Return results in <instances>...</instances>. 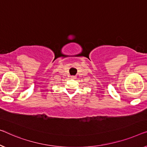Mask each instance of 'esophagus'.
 <instances>
[{
  "label": "esophagus",
  "mask_w": 147,
  "mask_h": 147,
  "mask_svg": "<svg viewBox=\"0 0 147 147\" xmlns=\"http://www.w3.org/2000/svg\"><path fill=\"white\" fill-rule=\"evenodd\" d=\"M72 79H75V78H76V76H72L71 77Z\"/></svg>",
  "instance_id": "34e87169"
}]
</instances>
